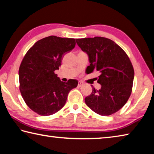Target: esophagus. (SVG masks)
<instances>
[{"instance_id": "esophagus-1", "label": "esophagus", "mask_w": 154, "mask_h": 154, "mask_svg": "<svg viewBox=\"0 0 154 154\" xmlns=\"http://www.w3.org/2000/svg\"><path fill=\"white\" fill-rule=\"evenodd\" d=\"M83 85H84V84H83L82 82L79 81V84H78V87H81Z\"/></svg>"}]
</instances>
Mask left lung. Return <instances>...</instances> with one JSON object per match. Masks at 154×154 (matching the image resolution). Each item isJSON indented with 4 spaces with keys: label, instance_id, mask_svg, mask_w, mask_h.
Returning a JSON list of instances; mask_svg holds the SVG:
<instances>
[{
    "label": "left lung",
    "instance_id": "obj_1",
    "mask_svg": "<svg viewBox=\"0 0 154 154\" xmlns=\"http://www.w3.org/2000/svg\"><path fill=\"white\" fill-rule=\"evenodd\" d=\"M79 47L87 53L89 73H100L97 82L101 89L85 97L87 106L101 116H109L125 106L131 96L134 69L125 51L113 40L104 37L77 38Z\"/></svg>",
    "mask_w": 154,
    "mask_h": 154
}]
</instances>
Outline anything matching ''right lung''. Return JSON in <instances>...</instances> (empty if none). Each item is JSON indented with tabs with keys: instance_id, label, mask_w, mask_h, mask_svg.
I'll use <instances>...</instances> for the list:
<instances>
[{
	"instance_id": "obj_1",
	"label": "right lung",
	"mask_w": 154,
	"mask_h": 154,
	"mask_svg": "<svg viewBox=\"0 0 154 154\" xmlns=\"http://www.w3.org/2000/svg\"><path fill=\"white\" fill-rule=\"evenodd\" d=\"M74 38L50 36L37 41L24 56L19 69L20 91L27 106L40 116H50L66 104L77 80L63 82L55 74L63 56L75 47Z\"/></svg>"
}]
</instances>
